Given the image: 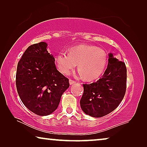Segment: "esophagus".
I'll return each instance as SVG.
<instances>
[{
	"instance_id": "1",
	"label": "esophagus",
	"mask_w": 147,
	"mask_h": 147,
	"mask_svg": "<svg viewBox=\"0 0 147 147\" xmlns=\"http://www.w3.org/2000/svg\"><path fill=\"white\" fill-rule=\"evenodd\" d=\"M75 83H76V81H74V80H71V79L69 80V84H70V85H72V84H74Z\"/></svg>"
}]
</instances>
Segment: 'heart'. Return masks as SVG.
<instances>
[{
  "mask_svg": "<svg viewBox=\"0 0 147 147\" xmlns=\"http://www.w3.org/2000/svg\"><path fill=\"white\" fill-rule=\"evenodd\" d=\"M55 62L58 70L65 75H68L78 63L80 75L91 80L99 78L103 73L107 63V56L103 49L83 44L71 47L68 53H58Z\"/></svg>",
  "mask_w": 147,
  "mask_h": 147,
  "instance_id": "1",
  "label": "heart"
}]
</instances>
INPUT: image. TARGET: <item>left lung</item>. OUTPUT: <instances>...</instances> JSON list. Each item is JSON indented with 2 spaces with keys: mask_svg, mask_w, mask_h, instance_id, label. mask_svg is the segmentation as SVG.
I'll return each mask as SVG.
<instances>
[{
  "mask_svg": "<svg viewBox=\"0 0 147 147\" xmlns=\"http://www.w3.org/2000/svg\"><path fill=\"white\" fill-rule=\"evenodd\" d=\"M82 110L92 117H102L118 107L126 93V67L124 62L109 54L108 67L97 82L83 84Z\"/></svg>",
  "mask_w": 147,
  "mask_h": 147,
  "instance_id": "left-lung-1",
  "label": "left lung"
}]
</instances>
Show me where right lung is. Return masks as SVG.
<instances>
[{"mask_svg": "<svg viewBox=\"0 0 147 147\" xmlns=\"http://www.w3.org/2000/svg\"><path fill=\"white\" fill-rule=\"evenodd\" d=\"M45 42L30 45L17 65L16 86L21 101L32 112L47 116L57 109L69 79L56 68Z\"/></svg>", "mask_w": 147, "mask_h": 147, "instance_id": "obj_1", "label": "right lung"}]
</instances>
